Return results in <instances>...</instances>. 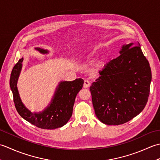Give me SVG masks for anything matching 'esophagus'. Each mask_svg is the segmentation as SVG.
I'll list each match as a JSON object with an SVG mask.
<instances>
[{"label":"esophagus","instance_id":"obj_1","mask_svg":"<svg viewBox=\"0 0 160 160\" xmlns=\"http://www.w3.org/2000/svg\"><path fill=\"white\" fill-rule=\"evenodd\" d=\"M90 85H91V83H90V82H89V80H84V85H83L84 88H88V87H90Z\"/></svg>","mask_w":160,"mask_h":160}]
</instances>
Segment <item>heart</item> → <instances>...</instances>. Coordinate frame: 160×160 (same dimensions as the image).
<instances>
[{"mask_svg": "<svg viewBox=\"0 0 160 160\" xmlns=\"http://www.w3.org/2000/svg\"><path fill=\"white\" fill-rule=\"evenodd\" d=\"M98 53H99V50H98V49H93L91 51H90L89 52L86 53L85 55H84L83 58L85 60H91L93 59L96 56H98ZM107 59H108L107 55H104L103 56H102L101 58L99 60V61H98L96 64V69H101V68H102L104 66L105 62H106Z\"/></svg>", "mask_w": 160, "mask_h": 160, "instance_id": "b5f03b06", "label": "heart"}]
</instances>
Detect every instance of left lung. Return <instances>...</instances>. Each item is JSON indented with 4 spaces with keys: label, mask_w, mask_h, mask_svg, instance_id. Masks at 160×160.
Wrapping results in <instances>:
<instances>
[{
    "label": "left lung",
    "mask_w": 160,
    "mask_h": 160,
    "mask_svg": "<svg viewBox=\"0 0 160 160\" xmlns=\"http://www.w3.org/2000/svg\"><path fill=\"white\" fill-rule=\"evenodd\" d=\"M120 54L90 87L95 113L107 125L122 124L137 116L150 93L151 70L140 43L124 44Z\"/></svg>",
    "instance_id": "left-lung-1"
}]
</instances>
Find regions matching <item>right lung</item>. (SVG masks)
I'll return each instance as SVG.
<instances>
[{
    "instance_id": "obj_1",
    "label": "right lung",
    "mask_w": 160,
    "mask_h": 160,
    "mask_svg": "<svg viewBox=\"0 0 160 160\" xmlns=\"http://www.w3.org/2000/svg\"><path fill=\"white\" fill-rule=\"evenodd\" d=\"M35 49L42 54H47V49L36 47ZM23 58L13 67L9 84L13 96V102L19 115L25 120L36 127L43 129H55L65 125L73 113L75 99L78 93L82 89L84 80L77 78L73 81H60L50 103L43 111L32 112L22 103L17 87V82L22 67Z\"/></svg>"
}]
</instances>
